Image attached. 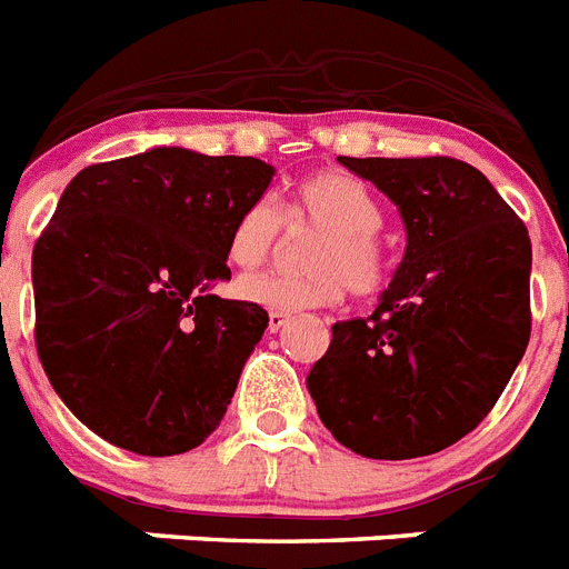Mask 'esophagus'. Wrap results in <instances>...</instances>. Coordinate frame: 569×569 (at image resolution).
<instances>
[{"instance_id":"esophagus-1","label":"esophagus","mask_w":569,"mask_h":569,"mask_svg":"<svg viewBox=\"0 0 569 569\" xmlns=\"http://www.w3.org/2000/svg\"><path fill=\"white\" fill-rule=\"evenodd\" d=\"M290 322L288 313H270V333H279Z\"/></svg>"}]
</instances>
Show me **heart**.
Listing matches in <instances>:
<instances>
[{"mask_svg": "<svg viewBox=\"0 0 569 569\" xmlns=\"http://www.w3.org/2000/svg\"><path fill=\"white\" fill-rule=\"evenodd\" d=\"M284 218H308L325 227L310 252L308 276H288L264 270L238 279L236 293L244 302L270 313L337 305L351 288L357 296L377 293L388 276V261L377 232L382 230V207L366 183L348 172H317L296 183ZM281 230V210L270 201H256L230 230L227 259L236 267H256L273 250Z\"/></svg>", "mask_w": 569, "mask_h": 569, "instance_id": "1", "label": "heart"}]
</instances>
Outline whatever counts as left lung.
Masks as SVG:
<instances>
[{"mask_svg":"<svg viewBox=\"0 0 569 569\" xmlns=\"http://www.w3.org/2000/svg\"><path fill=\"white\" fill-rule=\"evenodd\" d=\"M339 163L395 203L406 252L371 317L333 325L308 391L345 449L373 460L435 455L489 415L527 351V227L463 160Z\"/></svg>","mask_w":569,"mask_h":569,"instance_id":"1","label":"left lung"}]
</instances>
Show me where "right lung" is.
<instances>
[{
    "label": "right lung",
    "instance_id": "1",
    "mask_svg": "<svg viewBox=\"0 0 569 569\" xmlns=\"http://www.w3.org/2000/svg\"><path fill=\"white\" fill-rule=\"evenodd\" d=\"M273 174L259 158L154 146L71 178L33 244L37 351L94 435L167 458L221 423L270 317L210 288L230 281L232 224Z\"/></svg>",
    "mask_w": 569,
    "mask_h": 569
}]
</instances>
